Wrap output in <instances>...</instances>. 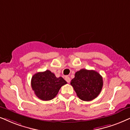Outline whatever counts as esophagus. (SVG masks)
<instances>
[{
  "instance_id": "1",
  "label": "esophagus",
  "mask_w": 130,
  "mask_h": 130,
  "mask_svg": "<svg viewBox=\"0 0 130 130\" xmlns=\"http://www.w3.org/2000/svg\"><path fill=\"white\" fill-rule=\"evenodd\" d=\"M65 80H66V81L68 82V83H70V78L68 76L65 77Z\"/></svg>"
}]
</instances>
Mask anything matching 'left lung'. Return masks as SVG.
<instances>
[{
    "mask_svg": "<svg viewBox=\"0 0 130 130\" xmlns=\"http://www.w3.org/2000/svg\"><path fill=\"white\" fill-rule=\"evenodd\" d=\"M71 85L80 100L89 101L97 97L101 91L103 77L94 70L82 69L75 73Z\"/></svg>",
    "mask_w": 130,
    "mask_h": 130,
    "instance_id": "1",
    "label": "left lung"
}]
</instances>
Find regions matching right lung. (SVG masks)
Masks as SVG:
<instances>
[{"instance_id": "obj_1", "label": "right lung", "mask_w": 130, "mask_h": 130, "mask_svg": "<svg viewBox=\"0 0 130 130\" xmlns=\"http://www.w3.org/2000/svg\"><path fill=\"white\" fill-rule=\"evenodd\" d=\"M67 83L62 77L57 78L49 70L36 73L31 80V86L36 96L43 101L53 99L60 88Z\"/></svg>"}]
</instances>
